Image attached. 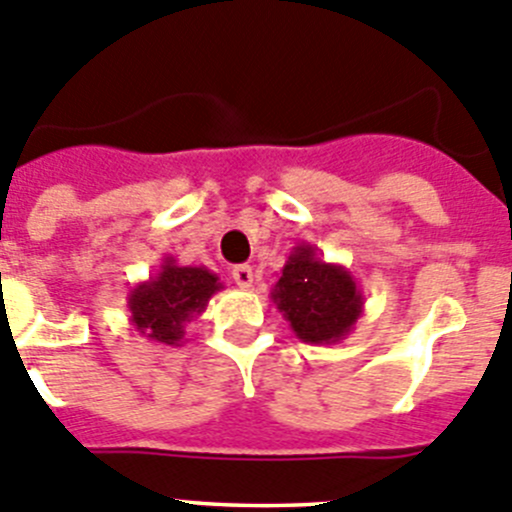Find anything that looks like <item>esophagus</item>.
<instances>
[{
  "label": "esophagus",
  "mask_w": 512,
  "mask_h": 512,
  "mask_svg": "<svg viewBox=\"0 0 512 512\" xmlns=\"http://www.w3.org/2000/svg\"><path fill=\"white\" fill-rule=\"evenodd\" d=\"M231 279L238 289H248V286H253V269L246 264L236 266V269L231 271Z\"/></svg>",
  "instance_id": "obj_1"
}]
</instances>
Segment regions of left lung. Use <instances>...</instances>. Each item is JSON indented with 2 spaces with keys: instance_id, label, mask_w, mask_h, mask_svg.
I'll return each instance as SVG.
<instances>
[{
  "instance_id": "8db88e82",
  "label": "left lung",
  "mask_w": 512,
  "mask_h": 512,
  "mask_svg": "<svg viewBox=\"0 0 512 512\" xmlns=\"http://www.w3.org/2000/svg\"><path fill=\"white\" fill-rule=\"evenodd\" d=\"M271 301L289 321L296 339L306 344H339L352 334L364 311V296L352 271L326 264L316 256L314 243H296Z\"/></svg>"
}]
</instances>
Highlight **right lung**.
Here are the masks:
<instances>
[{
	"instance_id": "right-lung-1",
	"label": "right lung",
	"mask_w": 512,
	"mask_h": 512,
	"mask_svg": "<svg viewBox=\"0 0 512 512\" xmlns=\"http://www.w3.org/2000/svg\"><path fill=\"white\" fill-rule=\"evenodd\" d=\"M221 289L218 274L206 266H180L173 256H165L148 281L130 289V324L150 342L183 347L186 324L206 311L211 296Z\"/></svg>"
}]
</instances>
